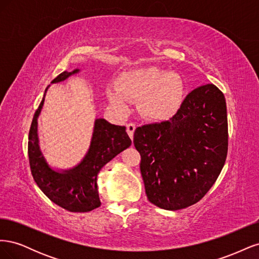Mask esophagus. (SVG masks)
Returning a JSON list of instances; mask_svg holds the SVG:
<instances>
[{"label": "esophagus", "mask_w": 259, "mask_h": 259, "mask_svg": "<svg viewBox=\"0 0 259 259\" xmlns=\"http://www.w3.org/2000/svg\"><path fill=\"white\" fill-rule=\"evenodd\" d=\"M136 130V125L134 123H127L126 124V132L128 136L131 137V139H133V137H134V132Z\"/></svg>", "instance_id": "obj_1"}]
</instances>
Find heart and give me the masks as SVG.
<instances>
[{"mask_svg": "<svg viewBox=\"0 0 259 259\" xmlns=\"http://www.w3.org/2000/svg\"><path fill=\"white\" fill-rule=\"evenodd\" d=\"M107 96L121 112H127L133 101L139 100V114L161 122L178 112L185 97V85L175 72L152 66L140 67L123 72L116 83L108 86Z\"/></svg>", "mask_w": 259, "mask_h": 259, "instance_id": "b5f03b06", "label": "heart"}]
</instances>
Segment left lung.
Wrapping results in <instances>:
<instances>
[{
	"mask_svg": "<svg viewBox=\"0 0 259 259\" xmlns=\"http://www.w3.org/2000/svg\"><path fill=\"white\" fill-rule=\"evenodd\" d=\"M134 146L149 202L168 210L195 204L215 184L228 152L224 94L214 84L194 89L169 121L137 127Z\"/></svg>",
	"mask_w": 259,
	"mask_h": 259,
	"instance_id": "1",
	"label": "left lung"
}]
</instances>
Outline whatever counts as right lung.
<instances>
[{
  "mask_svg": "<svg viewBox=\"0 0 259 259\" xmlns=\"http://www.w3.org/2000/svg\"><path fill=\"white\" fill-rule=\"evenodd\" d=\"M79 71V69L72 72L64 71L52 83L65 81ZM44 97L34 113L29 132L28 155L31 174L42 192L58 206L74 213L95 209L100 206L98 173L109 161L132 144L126 127L113 125L105 119H96L91 146L84 159L71 169L57 171L51 168L38 146L37 117L42 110Z\"/></svg>",
  "mask_w": 259,
  "mask_h": 259,
  "instance_id": "right-lung-1",
  "label": "right lung"
}]
</instances>
